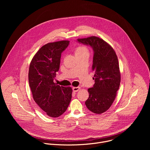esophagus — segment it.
Returning <instances> with one entry per match:
<instances>
[{
  "instance_id": "1",
  "label": "esophagus",
  "mask_w": 150,
  "mask_h": 150,
  "mask_svg": "<svg viewBox=\"0 0 150 150\" xmlns=\"http://www.w3.org/2000/svg\"><path fill=\"white\" fill-rule=\"evenodd\" d=\"M72 90H73V91H74V92H77V91H78L80 90V87H73V88H72Z\"/></svg>"
}]
</instances>
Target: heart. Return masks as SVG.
I'll return each instance as SVG.
<instances>
[{
	"label": "heart",
	"mask_w": 150,
	"mask_h": 150,
	"mask_svg": "<svg viewBox=\"0 0 150 150\" xmlns=\"http://www.w3.org/2000/svg\"><path fill=\"white\" fill-rule=\"evenodd\" d=\"M88 52V49L84 46H79L78 47H76L75 49V54L76 56L83 54L84 53H87Z\"/></svg>",
	"instance_id": "heart-1"
}]
</instances>
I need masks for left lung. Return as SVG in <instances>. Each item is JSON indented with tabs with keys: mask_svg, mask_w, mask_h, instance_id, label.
Masks as SVG:
<instances>
[{
	"mask_svg": "<svg viewBox=\"0 0 150 150\" xmlns=\"http://www.w3.org/2000/svg\"><path fill=\"white\" fill-rule=\"evenodd\" d=\"M78 41L90 46L94 51L92 69L95 83L88 89L89 97L85 101L88 110L101 114L108 110L115 100L120 83L117 56L112 47L103 39L91 36Z\"/></svg>",
	"mask_w": 150,
	"mask_h": 150,
	"instance_id": "1",
	"label": "left lung"
}]
</instances>
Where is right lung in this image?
Masks as SVG:
<instances>
[{"label": "right lung", "instance_id": "obj_1", "mask_svg": "<svg viewBox=\"0 0 150 150\" xmlns=\"http://www.w3.org/2000/svg\"><path fill=\"white\" fill-rule=\"evenodd\" d=\"M62 40L42 46L31 60L28 81L33 98L47 115L57 117L65 112L72 98V89L53 82L59 71L61 53L69 45Z\"/></svg>", "mask_w": 150, "mask_h": 150}]
</instances>
